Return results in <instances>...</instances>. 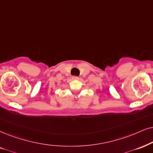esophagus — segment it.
<instances>
[{
    "label": "esophagus",
    "instance_id": "esophagus-1",
    "mask_svg": "<svg viewBox=\"0 0 153 153\" xmlns=\"http://www.w3.org/2000/svg\"><path fill=\"white\" fill-rule=\"evenodd\" d=\"M72 79H73V80H78L79 78L78 76H73Z\"/></svg>",
    "mask_w": 153,
    "mask_h": 153
}]
</instances>
